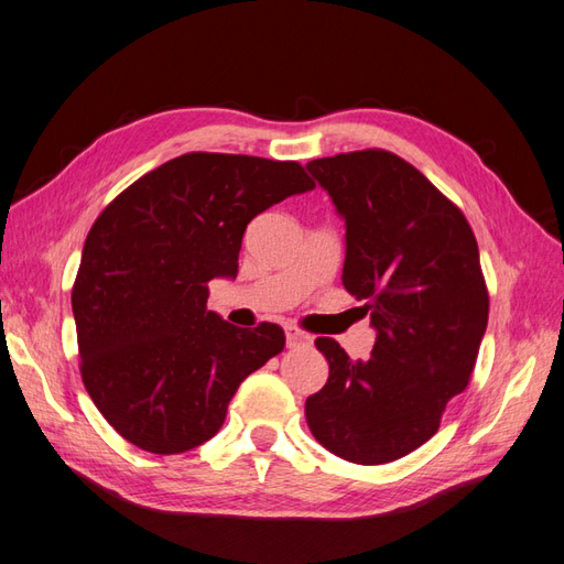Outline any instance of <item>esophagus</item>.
<instances>
[{
    "instance_id": "34e87169",
    "label": "esophagus",
    "mask_w": 564,
    "mask_h": 564,
    "mask_svg": "<svg viewBox=\"0 0 564 564\" xmlns=\"http://www.w3.org/2000/svg\"><path fill=\"white\" fill-rule=\"evenodd\" d=\"M285 343H288V347L307 345V343H312V335L300 330V328H295V326H285Z\"/></svg>"
}]
</instances>
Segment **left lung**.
Returning a JSON list of instances; mask_svg holds the SVG:
<instances>
[{
    "instance_id": "left-lung-1",
    "label": "left lung",
    "mask_w": 564,
    "mask_h": 564,
    "mask_svg": "<svg viewBox=\"0 0 564 564\" xmlns=\"http://www.w3.org/2000/svg\"><path fill=\"white\" fill-rule=\"evenodd\" d=\"M307 170L345 217L343 285L366 302L378 337L366 361L316 337L330 373L304 415L330 454L390 463L425 444L470 382L489 321L477 240L458 205L390 151L337 153Z\"/></svg>"
}]
</instances>
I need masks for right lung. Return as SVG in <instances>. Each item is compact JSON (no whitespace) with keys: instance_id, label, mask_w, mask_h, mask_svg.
<instances>
[{"instance_id":"1","label":"right lung","mask_w":564,"mask_h":564,"mask_svg":"<svg viewBox=\"0 0 564 564\" xmlns=\"http://www.w3.org/2000/svg\"><path fill=\"white\" fill-rule=\"evenodd\" d=\"M316 184L295 160L184 153L96 217L73 283L79 373L106 421L143 452L184 454L219 432L229 401L283 351L276 324L207 312L236 276L250 219Z\"/></svg>"}]
</instances>
